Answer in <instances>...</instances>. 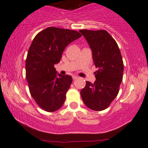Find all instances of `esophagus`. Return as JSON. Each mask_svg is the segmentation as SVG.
<instances>
[{"label": "esophagus", "mask_w": 148, "mask_h": 148, "mask_svg": "<svg viewBox=\"0 0 148 148\" xmlns=\"http://www.w3.org/2000/svg\"><path fill=\"white\" fill-rule=\"evenodd\" d=\"M77 78H78V76H73V80H76V79H77Z\"/></svg>", "instance_id": "1"}]
</instances>
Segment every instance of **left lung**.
Segmentation results:
<instances>
[{
	"label": "left lung",
	"mask_w": 148,
	"mask_h": 148,
	"mask_svg": "<svg viewBox=\"0 0 148 148\" xmlns=\"http://www.w3.org/2000/svg\"><path fill=\"white\" fill-rule=\"evenodd\" d=\"M79 31L89 45L93 63L98 68L95 72L96 81H86L80 96L88 108L102 111L118 94L124 72L122 57L117 43L105 30Z\"/></svg>",
	"instance_id": "obj_1"
}]
</instances>
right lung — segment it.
<instances>
[{"mask_svg": "<svg viewBox=\"0 0 148 148\" xmlns=\"http://www.w3.org/2000/svg\"><path fill=\"white\" fill-rule=\"evenodd\" d=\"M81 36L76 31L48 27L31 43L26 59V78L31 96L44 111H56L64 103L72 78L57 74L54 65L59 63L66 46Z\"/></svg>", "mask_w": 148, "mask_h": 148, "instance_id": "1", "label": "right lung"}]
</instances>
